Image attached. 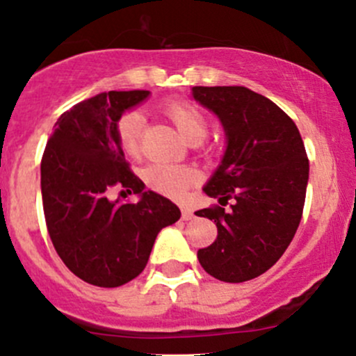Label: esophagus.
<instances>
[{
    "instance_id": "obj_1",
    "label": "esophagus",
    "mask_w": 356,
    "mask_h": 356,
    "mask_svg": "<svg viewBox=\"0 0 356 356\" xmlns=\"http://www.w3.org/2000/svg\"><path fill=\"white\" fill-rule=\"evenodd\" d=\"M193 217H195V213H193L191 208H188V207L182 208V218H184V220H191Z\"/></svg>"
}]
</instances>
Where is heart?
I'll return each instance as SVG.
<instances>
[{"instance_id":"obj_1","label":"heart","mask_w":356,"mask_h":356,"mask_svg":"<svg viewBox=\"0 0 356 356\" xmlns=\"http://www.w3.org/2000/svg\"><path fill=\"white\" fill-rule=\"evenodd\" d=\"M165 115L170 118L182 136L189 143L203 141L208 134V118L198 106L186 102H170L163 106ZM146 118L143 111L129 110L120 115L117 122L118 143L129 155H138L141 146L143 131H145ZM196 181V174L191 168L179 167L170 163H153L146 167L145 182L149 189L168 196V198L181 200L188 193L189 186Z\"/></svg>"}]
</instances>
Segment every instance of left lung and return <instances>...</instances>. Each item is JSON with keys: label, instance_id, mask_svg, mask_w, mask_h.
<instances>
[{"label": "left lung", "instance_id": "8db88e82", "mask_svg": "<svg viewBox=\"0 0 356 356\" xmlns=\"http://www.w3.org/2000/svg\"><path fill=\"white\" fill-rule=\"evenodd\" d=\"M193 96L227 136L222 163L203 188L222 207L196 211L217 224L218 234L198 250V260L218 281H250L282 257L300 225L308 184L303 139L288 113L243 86H195Z\"/></svg>", "mask_w": 356, "mask_h": 356}]
</instances>
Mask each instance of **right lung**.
I'll list each match as a JSON object with an SVG mask.
<instances>
[{"label":"right lung","mask_w":356,"mask_h":356,"mask_svg":"<svg viewBox=\"0 0 356 356\" xmlns=\"http://www.w3.org/2000/svg\"><path fill=\"white\" fill-rule=\"evenodd\" d=\"M149 91H110L60 115L41 160L46 227L56 253L79 279L118 288L145 270L158 232L181 218L170 200L145 191L125 161L117 122ZM118 185L138 204L108 200ZM124 193V191H122Z\"/></svg>","instance_id":"obj_1"}]
</instances>
